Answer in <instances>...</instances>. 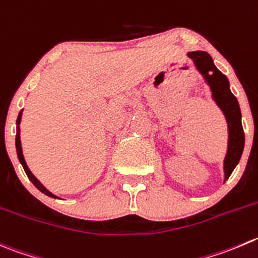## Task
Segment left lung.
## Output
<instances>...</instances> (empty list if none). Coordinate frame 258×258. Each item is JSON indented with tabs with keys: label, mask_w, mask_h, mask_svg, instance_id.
I'll return each mask as SVG.
<instances>
[{
	"label": "left lung",
	"mask_w": 258,
	"mask_h": 258,
	"mask_svg": "<svg viewBox=\"0 0 258 258\" xmlns=\"http://www.w3.org/2000/svg\"><path fill=\"white\" fill-rule=\"evenodd\" d=\"M187 55L190 59L194 60L198 71L206 77L207 82L213 92L214 99L222 108V111L224 112L227 122H228V152H227L226 160H224V171H226L227 180L239 162L244 147V134L241 122V109H239L238 101L229 89V82L227 77L217 69L208 52L192 51Z\"/></svg>",
	"instance_id": "8db88e82"
}]
</instances>
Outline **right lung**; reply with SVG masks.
<instances>
[{"instance_id": "1", "label": "right lung", "mask_w": 258, "mask_h": 258, "mask_svg": "<svg viewBox=\"0 0 258 258\" xmlns=\"http://www.w3.org/2000/svg\"><path fill=\"white\" fill-rule=\"evenodd\" d=\"M20 121H21V112H20V113H19V117H17V121H16V124H17V134H16V151H17V156H19V160H20V162H21V164H22V167H24V170H25V172H26L27 177H29V179L31 180V182H32V184H34L35 186H36L37 189L40 190V191H41V192H44V194H46L47 197H51V198H56V197H55L54 194H51V192H50L49 190L46 189V187H45V186H42V184H41V182H40L39 180H37L36 177H35L34 175H32V172L30 171V169H29V167H27L26 162H25L24 155H22L21 141H20V127H19V124H20Z\"/></svg>"}]
</instances>
